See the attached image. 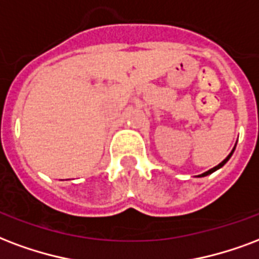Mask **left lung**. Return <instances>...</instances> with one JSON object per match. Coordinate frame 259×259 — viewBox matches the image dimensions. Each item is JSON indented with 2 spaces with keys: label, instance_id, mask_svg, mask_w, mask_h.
Segmentation results:
<instances>
[{
  "label": "left lung",
  "instance_id": "left-lung-1",
  "mask_svg": "<svg viewBox=\"0 0 259 259\" xmlns=\"http://www.w3.org/2000/svg\"><path fill=\"white\" fill-rule=\"evenodd\" d=\"M235 148H236V144H235V147H234V149H232V151H231V153H230V155L227 156L226 159H224V160H223V161H222V163H220V164H217V165H216V167H213V168L208 169V171H206V172H204V174H201V175H198V177H200V178H201V177H206V175H209V174H212V172H214V171H217V169H219V168H222L223 165L226 164L227 161L230 160V157H231V156H232V153H234V151H235Z\"/></svg>",
  "mask_w": 259,
  "mask_h": 259
}]
</instances>
